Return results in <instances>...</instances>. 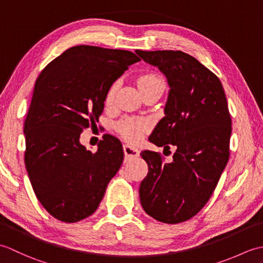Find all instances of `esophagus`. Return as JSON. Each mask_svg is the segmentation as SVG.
Here are the masks:
<instances>
[{"label":"esophagus","mask_w":263,"mask_h":263,"mask_svg":"<svg viewBox=\"0 0 263 263\" xmlns=\"http://www.w3.org/2000/svg\"><path fill=\"white\" fill-rule=\"evenodd\" d=\"M123 150H124V155L126 158H132V157H138L139 155H140V152H139V149L131 146V144H127L125 143L124 146H123Z\"/></svg>","instance_id":"obj_1"}]
</instances>
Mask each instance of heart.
<instances>
[{
	"mask_svg": "<svg viewBox=\"0 0 263 263\" xmlns=\"http://www.w3.org/2000/svg\"><path fill=\"white\" fill-rule=\"evenodd\" d=\"M158 85H165L164 80L155 73H147L142 74L138 79V87L142 91L143 89H147L149 87L158 86ZM117 89V83H113L108 89L107 93H106V103L109 104L113 102L115 92ZM147 124L141 121L136 120H123L119 124H117V130H119L120 135L124 137L126 140L131 142H137L141 139L142 133L146 131Z\"/></svg>",
	"mask_w": 263,
	"mask_h": 263,
	"instance_id": "heart-1",
	"label": "heart"
}]
</instances>
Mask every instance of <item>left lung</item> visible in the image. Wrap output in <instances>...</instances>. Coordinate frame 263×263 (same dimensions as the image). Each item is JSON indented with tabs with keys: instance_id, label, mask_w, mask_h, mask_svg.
I'll return each instance as SVG.
<instances>
[{
	"instance_id": "1",
	"label": "left lung",
	"mask_w": 263,
	"mask_h": 263,
	"mask_svg": "<svg viewBox=\"0 0 263 263\" xmlns=\"http://www.w3.org/2000/svg\"><path fill=\"white\" fill-rule=\"evenodd\" d=\"M158 66L171 87L165 116L149 140L176 148L172 163L144 150L148 174L140 184L141 205L165 224L191 219L208 202L230 158L232 119L221 82L214 72L181 51H140Z\"/></svg>"
}]
</instances>
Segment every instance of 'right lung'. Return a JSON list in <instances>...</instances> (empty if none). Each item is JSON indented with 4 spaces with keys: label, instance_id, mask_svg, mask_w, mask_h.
<instances>
[{
    "label": "right lung",
    "instance_id": "obj_1",
    "mask_svg": "<svg viewBox=\"0 0 263 263\" xmlns=\"http://www.w3.org/2000/svg\"><path fill=\"white\" fill-rule=\"evenodd\" d=\"M135 53L98 46H73L38 76L25 121V164L39 202L49 215L77 222L92 215L124 159L122 143L105 135L96 153L80 143L96 125L109 87Z\"/></svg>",
    "mask_w": 263,
    "mask_h": 263
}]
</instances>
